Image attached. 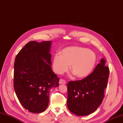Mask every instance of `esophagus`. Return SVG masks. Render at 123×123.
<instances>
[{
  "label": "esophagus",
  "mask_w": 123,
  "mask_h": 123,
  "mask_svg": "<svg viewBox=\"0 0 123 123\" xmlns=\"http://www.w3.org/2000/svg\"><path fill=\"white\" fill-rule=\"evenodd\" d=\"M59 83V84H66V82L63 79H60Z\"/></svg>",
  "instance_id": "obj_1"
}]
</instances>
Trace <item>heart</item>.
Here are the masks:
<instances>
[{
    "mask_svg": "<svg viewBox=\"0 0 123 123\" xmlns=\"http://www.w3.org/2000/svg\"><path fill=\"white\" fill-rule=\"evenodd\" d=\"M96 61V55L91 50L80 47H69L62 50L61 55H54L52 68L55 73L62 74L67 71L70 65L74 74L79 77H83L91 72Z\"/></svg>",
    "mask_w": 123,
    "mask_h": 123,
    "instance_id": "1",
    "label": "heart"
}]
</instances>
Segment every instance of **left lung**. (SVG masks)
Masks as SVG:
<instances>
[{
  "label": "left lung",
  "mask_w": 123,
  "mask_h": 123,
  "mask_svg": "<svg viewBox=\"0 0 123 123\" xmlns=\"http://www.w3.org/2000/svg\"><path fill=\"white\" fill-rule=\"evenodd\" d=\"M105 64L106 61L102 58L86 78L68 83L67 104L72 113L86 116L96 111L101 104L109 75V67Z\"/></svg>",
  "instance_id": "8db88e82"
}]
</instances>
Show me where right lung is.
I'll return each mask as SVG.
<instances>
[{
  "mask_svg": "<svg viewBox=\"0 0 123 123\" xmlns=\"http://www.w3.org/2000/svg\"><path fill=\"white\" fill-rule=\"evenodd\" d=\"M50 41L28 42L16 56L14 87L20 103L33 113L46 109L51 87L59 86V77L52 71Z\"/></svg>",
  "mask_w": 123,
  "mask_h": 123,
  "instance_id": "obj_1",
  "label": "right lung"
}]
</instances>
